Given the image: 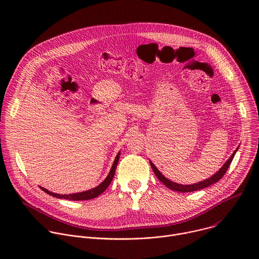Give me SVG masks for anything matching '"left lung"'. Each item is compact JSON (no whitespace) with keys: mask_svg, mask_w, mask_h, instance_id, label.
<instances>
[{"mask_svg":"<svg viewBox=\"0 0 259 259\" xmlns=\"http://www.w3.org/2000/svg\"><path fill=\"white\" fill-rule=\"evenodd\" d=\"M239 147H237V150H235V152L233 153V155L231 156V158L225 163V165L221 167L214 175H212L210 178H207L201 182H198V183H194V184H188V186H184V184H179V183H176V182H173L169 179H167L159 170L158 168L152 163H151V166H152V169L153 171L155 172L156 176L158 177V179L160 181H162L164 183V186H166L168 189L172 190V191H175V192H180V193H190V192H195V191H199V190H202V189H205V188H208L210 187L211 184L217 182L218 180H220L221 178H223V176L226 174V172L228 171L229 167H230V164L232 163L237 151H238Z\"/></svg>","mask_w":259,"mask_h":259,"instance_id":"obj_1","label":"left lung"}]
</instances>
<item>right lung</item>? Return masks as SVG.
I'll use <instances>...</instances> for the list:
<instances>
[{
	"mask_svg": "<svg viewBox=\"0 0 259 259\" xmlns=\"http://www.w3.org/2000/svg\"><path fill=\"white\" fill-rule=\"evenodd\" d=\"M119 159H120V153L117 155L115 161H114V164L112 166V169H110L107 177L99 184V186H97L96 188L92 189V190H89V191H86V192H82V193H77V194H70V195H59V194H55V193H51L49 191H47L46 189L41 188L42 191H44L45 193H47L48 195H51L55 198H58V199H65V200H70V201H85V200H91V199H94L96 197H98L100 194H102L106 189L107 187L109 186V183L112 182L114 176H115V171H116V168H117V165H118V162H119Z\"/></svg>",
	"mask_w": 259,
	"mask_h": 259,
	"instance_id": "obj_1",
	"label": "right lung"
}]
</instances>
